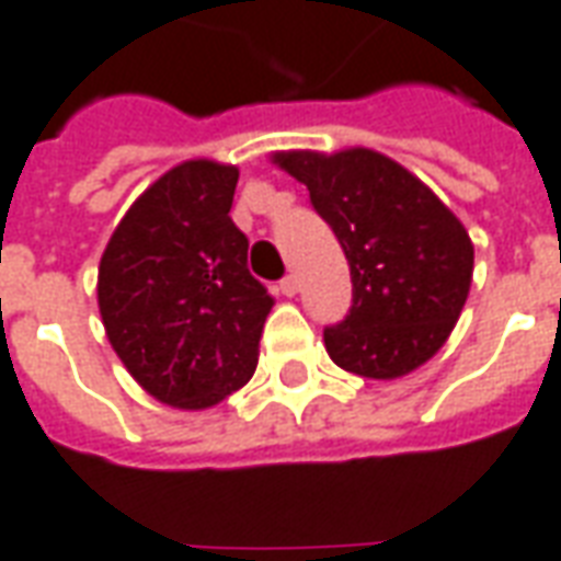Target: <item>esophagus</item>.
<instances>
[{
	"instance_id": "esophagus-1",
	"label": "esophagus",
	"mask_w": 561,
	"mask_h": 561,
	"mask_svg": "<svg viewBox=\"0 0 561 561\" xmlns=\"http://www.w3.org/2000/svg\"><path fill=\"white\" fill-rule=\"evenodd\" d=\"M279 288H282V294H285V297H294V294L300 291V279H297V276H285V279L279 282Z\"/></svg>"
}]
</instances>
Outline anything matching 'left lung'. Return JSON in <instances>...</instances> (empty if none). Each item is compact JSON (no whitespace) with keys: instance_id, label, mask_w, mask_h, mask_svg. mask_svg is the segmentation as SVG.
<instances>
[{"instance_id":"left-lung-1","label":"left lung","mask_w":561,"mask_h":561,"mask_svg":"<svg viewBox=\"0 0 561 561\" xmlns=\"http://www.w3.org/2000/svg\"><path fill=\"white\" fill-rule=\"evenodd\" d=\"M307 185L352 276V309L324 328L336 367L398 379L434 358L456 328L473 279V242L422 179L370 148L276 151Z\"/></svg>"}]
</instances>
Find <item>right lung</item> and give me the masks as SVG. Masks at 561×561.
I'll use <instances>...</instances> for the list:
<instances>
[{"label":"right lung","instance_id":"add662e5","mask_svg":"<svg viewBox=\"0 0 561 561\" xmlns=\"http://www.w3.org/2000/svg\"><path fill=\"white\" fill-rule=\"evenodd\" d=\"M240 170L194 158L136 197L105 245L96 300L117 358L154 401L206 410L252 379L273 309L230 221Z\"/></svg>","mask_w":561,"mask_h":561}]
</instances>
